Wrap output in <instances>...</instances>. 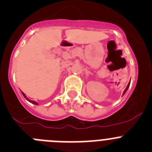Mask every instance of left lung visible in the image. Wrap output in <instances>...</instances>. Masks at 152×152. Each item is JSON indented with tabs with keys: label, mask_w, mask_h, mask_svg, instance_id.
<instances>
[{
	"label": "left lung",
	"mask_w": 152,
	"mask_h": 152,
	"mask_svg": "<svg viewBox=\"0 0 152 152\" xmlns=\"http://www.w3.org/2000/svg\"><path fill=\"white\" fill-rule=\"evenodd\" d=\"M129 86H130V83H128V85H127V88H126V89H125V90H124V93H125V92H126V91H127V89H128Z\"/></svg>",
	"instance_id": "left-lung-1"
}]
</instances>
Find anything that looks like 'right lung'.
I'll use <instances>...</instances> for the list:
<instances>
[{"mask_svg":"<svg viewBox=\"0 0 152 152\" xmlns=\"http://www.w3.org/2000/svg\"><path fill=\"white\" fill-rule=\"evenodd\" d=\"M22 95L24 96V97H25V98L27 100H28V101H29V102H31V103H33V104H35V105H38V103H37V102L34 101V100H29V99H28V97H26V95H25V94L23 93V92H22Z\"/></svg>","mask_w":152,"mask_h":152,"instance_id":"obj_1","label":"right lung"}]
</instances>
